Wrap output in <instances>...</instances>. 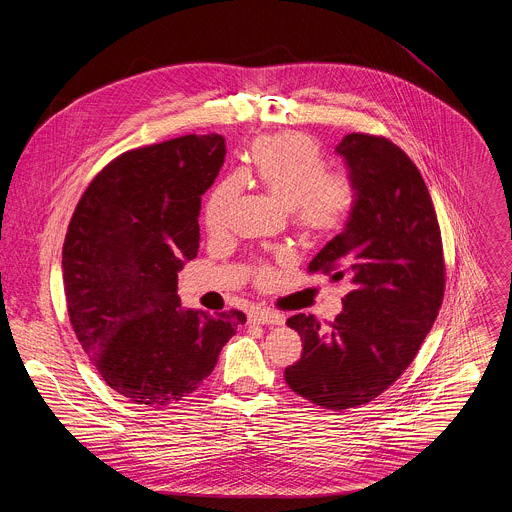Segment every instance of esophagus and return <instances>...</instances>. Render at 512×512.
Masks as SVG:
<instances>
[{"label":"esophagus","instance_id":"1","mask_svg":"<svg viewBox=\"0 0 512 512\" xmlns=\"http://www.w3.org/2000/svg\"><path fill=\"white\" fill-rule=\"evenodd\" d=\"M251 320L257 324H265V326H281L285 322L283 316L273 310H255L251 314Z\"/></svg>","mask_w":512,"mask_h":512}]
</instances>
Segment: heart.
Returning a JSON list of instances; mask_svg holds the SVG:
<instances>
[{"label":"heart","instance_id":"1","mask_svg":"<svg viewBox=\"0 0 512 512\" xmlns=\"http://www.w3.org/2000/svg\"><path fill=\"white\" fill-rule=\"evenodd\" d=\"M243 176L289 208L291 221L308 239H320L338 231L354 204V184L342 172H326L318 143L300 131H283L257 139L247 158ZM235 176L218 182L204 204V225L210 233L227 227L229 210L239 196ZM257 279L267 283L273 269L261 265Z\"/></svg>","mask_w":512,"mask_h":512}]
</instances>
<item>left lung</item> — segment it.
Segmentation results:
<instances>
[{
	"label": "left lung",
	"instance_id": "left-lung-1",
	"mask_svg": "<svg viewBox=\"0 0 512 512\" xmlns=\"http://www.w3.org/2000/svg\"><path fill=\"white\" fill-rule=\"evenodd\" d=\"M354 184L340 235L310 261L344 279L342 312L322 328L312 314L287 320L302 358L285 383L326 409L373 401L409 367L442 308L446 267L427 186L409 156L385 137L348 133L336 145Z\"/></svg>",
	"mask_w": 512,
	"mask_h": 512
}]
</instances>
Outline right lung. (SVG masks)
Instances as JSON below:
<instances>
[{"instance_id":"add662e5","label":"right lung","mask_w":512,"mask_h":512,"mask_svg":"<svg viewBox=\"0 0 512 512\" xmlns=\"http://www.w3.org/2000/svg\"><path fill=\"white\" fill-rule=\"evenodd\" d=\"M218 133L121 154L85 190L62 247L68 318L105 383L166 407L196 391L247 322L182 308L178 271L196 257L200 196L225 162Z\"/></svg>"}]
</instances>
